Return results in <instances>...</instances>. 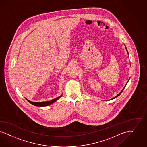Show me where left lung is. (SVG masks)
Wrapping results in <instances>:
<instances>
[{
	"label": "left lung",
	"instance_id": "8db88e82",
	"mask_svg": "<svg viewBox=\"0 0 147 147\" xmlns=\"http://www.w3.org/2000/svg\"><path fill=\"white\" fill-rule=\"evenodd\" d=\"M125 49H126V51H127V54H128V55H129V53H128V51H127V48H126V47H125ZM128 81H129V80H128ZM128 81H127V82H128ZM127 84H126V85H125V86H124V87H123V89H122V90H121V92H120V93H119V94H118V95H117V96H115V97H114V98H112V99H115V98H117V96H119V95H120V94H121V92H123V90H124V88H125V86H126V85H127Z\"/></svg>",
	"mask_w": 147,
	"mask_h": 147
}]
</instances>
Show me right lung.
Wrapping results in <instances>:
<instances>
[{"label": "right lung", "mask_w": 147, "mask_h": 147, "mask_svg": "<svg viewBox=\"0 0 147 147\" xmlns=\"http://www.w3.org/2000/svg\"><path fill=\"white\" fill-rule=\"evenodd\" d=\"M62 96V94H61V96L57 98H56L55 99H54L48 101H42V102H33V101H30L29 100H28L27 99H26L28 102H29L30 104L33 105H35L36 107H46V106H48L50 105L51 104H52L53 103L55 102L57 100H58L59 99H60L61 96Z\"/></svg>", "instance_id": "right-lung-1"}]
</instances>
